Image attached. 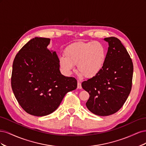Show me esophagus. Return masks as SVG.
I'll list each match as a JSON object with an SVG mask.
<instances>
[{
	"label": "esophagus",
	"mask_w": 146,
	"mask_h": 146,
	"mask_svg": "<svg viewBox=\"0 0 146 146\" xmlns=\"http://www.w3.org/2000/svg\"><path fill=\"white\" fill-rule=\"evenodd\" d=\"M77 88H78V89H82V84H81V83H80V82H79V81H78V82H77Z\"/></svg>",
	"instance_id": "34e87169"
}]
</instances>
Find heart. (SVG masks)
<instances>
[{"label":"heart","mask_w":146,"mask_h":146,"mask_svg":"<svg viewBox=\"0 0 146 146\" xmlns=\"http://www.w3.org/2000/svg\"><path fill=\"white\" fill-rule=\"evenodd\" d=\"M64 54L59 58V64L64 73L70 75L77 65L80 76L87 78L95 77L101 72L107 56L105 46L98 41L72 43Z\"/></svg>","instance_id":"b5f03b06"}]
</instances>
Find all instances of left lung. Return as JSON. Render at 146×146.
<instances>
[{
  "label": "left lung",
  "mask_w": 146,
  "mask_h": 146,
  "mask_svg": "<svg viewBox=\"0 0 146 146\" xmlns=\"http://www.w3.org/2000/svg\"><path fill=\"white\" fill-rule=\"evenodd\" d=\"M104 40L109 47L102 70L82 83L90 94L86 107L100 116L116 113L124 104L131 91L133 72L132 60L121 41L115 37Z\"/></svg>",
  "instance_id": "1"
}]
</instances>
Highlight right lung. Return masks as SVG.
<instances>
[{
  "instance_id": "obj_1",
  "label": "right lung",
  "mask_w": 146,
  "mask_h": 146,
  "mask_svg": "<svg viewBox=\"0 0 146 146\" xmlns=\"http://www.w3.org/2000/svg\"><path fill=\"white\" fill-rule=\"evenodd\" d=\"M50 41L32 39L16 54L13 63V93L24 110L35 116L55 111L66 93L77 86L74 77L61 74L56 52L47 47Z\"/></svg>"
}]
</instances>
